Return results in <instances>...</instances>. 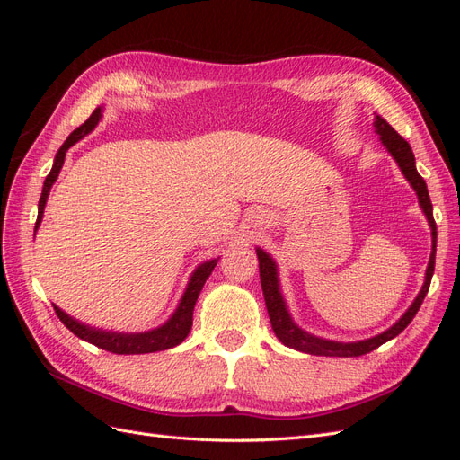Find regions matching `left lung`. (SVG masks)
Returning <instances> with one entry per match:
<instances>
[{"mask_svg": "<svg viewBox=\"0 0 460 460\" xmlns=\"http://www.w3.org/2000/svg\"><path fill=\"white\" fill-rule=\"evenodd\" d=\"M374 130L380 136V142L387 149L389 155L395 159L402 176L407 178V182L416 191L419 205H420L422 213L429 225V230H431V253H429V261L426 267L424 284L419 291V296H416L414 301L411 303V307L402 313V316L394 326H389L387 330L378 333V336H372L368 340H360V341H333V340H326V338H318V336H314V333H309L307 330H303L296 324V320L291 318V313H289L286 299L282 296L280 276H278V264L267 252H264V249L257 247L262 296H264V303H267V311L270 316L272 330H274L278 340L296 351L318 355V357L367 355V353L374 351L376 347H380L382 343L399 336V333L411 324L414 314L419 313L420 305L428 294V288H429L431 276H434V267H436V243H438V228H436V220H434V208H431V201L428 196V188H426L424 178L419 174V171H416V163H414L411 146L402 140V137L392 127H389V124L380 115H374Z\"/></svg>", "mask_w": 460, "mask_h": 460, "instance_id": "obj_1", "label": "left lung"}]
</instances>
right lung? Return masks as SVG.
Here are the masks:
<instances>
[{
  "instance_id": "obj_1",
  "label": "right lung",
  "mask_w": 460,
  "mask_h": 460,
  "mask_svg": "<svg viewBox=\"0 0 460 460\" xmlns=\"http://www.w3.org/2000/svg\"><path fill=\"white\" fill-rule=\"evenodd\" d=\"M103 115V107H97L92 117L78 127L71 136L66 137L65 144L59 147L58 155L53 159V166L49 174L46 176L44 188H41V196H40V203H38V220L34 226V235L36 230L41 225V218H44V211H46V203H48V196L49 190L58 180L63 163H65V155L66 151L71 149L76 142H80L82 137L88 136L95 127L97 122L102 120ZM218 257L217 259H208L205 262H201L199 267L191 272L190 282L184 289L182 297H180L178 307L174 309V313L169 316L164 324L153 328V330H146V332H115V330H103V328H95L90 324L80 323L75 316L66 314L65 311H61L58 305H53L55 313H58L61 323L71 330L75 336H78L80 340H84L92 345H97L100 349L117 353V355H142V353H155V351H164L171 349V347H176L178 343H182L186 340V336L191 330V320H193V307H196V301L199 297V291L203 289L208 274L213 272V269L217 267Z\"/></svg>"
}]
</instances>
